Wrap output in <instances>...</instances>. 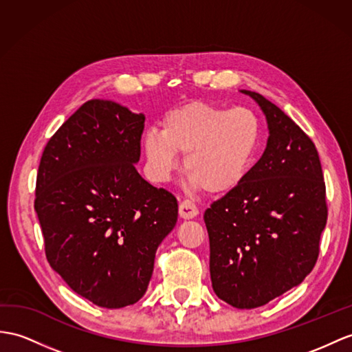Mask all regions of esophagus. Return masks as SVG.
<instances>
[{"instance_id": "34e87169", "label": "esophagus", "mask_w": 352, "mask_h": 352, "mask_svg": "<svg viewBox=\"0 0 352 352\" xmlns=\"http://www.w3.org/2000/svg\"><path fill=\"white\" fill-rule=\"evenodd\" d=\"M179 215L184 219H192L199 215V208L191 200H184L179 204Z\"/></svg>"}]
</instances>
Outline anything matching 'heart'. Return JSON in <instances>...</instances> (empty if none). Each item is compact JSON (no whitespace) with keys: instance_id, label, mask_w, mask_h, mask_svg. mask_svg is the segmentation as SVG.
<instances>
[{"instance_id":"1","label":"heart","mask_w":352,"mask_h":352,"mask_svg":"<svg viewBox=\"0 0 352 352\" xmlns=\"http://www.w3.org/2000/svg\"><path fill=\"white\" fill-rule=\"evenodd\" d=\"M162 130L143 137L151 176L166 182L185 155L184 168L195 188L226 194L241 185L258 161L264 128L254 110L188 102L162 118Z\"/></svg>"}]
</instances>
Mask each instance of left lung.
Instances as JSON below:
<instances>
[{
	"label": "left lung",
	"mask_w": 352,
	"mask_h": 352,
	"mask_svg": "<svg viewBox=\"0 0 352 352\" xmlns=\"http://www.w3.org/2000/svg\"><path fill=\"white\" fill-rule=\"evenodd\" d=\"M264 111L269 140L245 181L204 212L215 294L254 309L298 285L318 260L327 222L314 142L261 94L242 91Z\"/></svg>",
	"instance_id": "1"
}]
</instances>
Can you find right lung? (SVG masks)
<instances>
[{
    "label": "right lung",
    "mask_w": 352,
    "mask_h": 352,
    "mask_svg": "<svg viewBox=\"0 0 352 352\" xmlns=\"http://www.w3.org/2000/svg\"><path fill=\"white\" fill-rule=\"evenodd\" d=\"M144 115L89 100L50 137L36 184L46 258L74 293L119 309L146 293L177 200L139 175Z\"/></svg>",
    "instance_id": "1"
}]
</instances>
